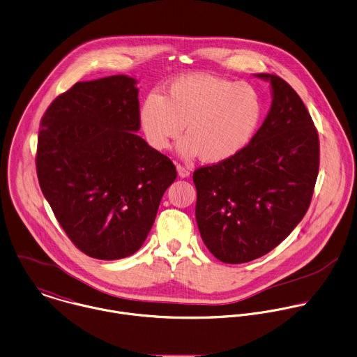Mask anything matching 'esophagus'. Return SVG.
<instances>
[{
    "mask_svg": "<svg viewBox=\"0 0 357 357\" xmlns=\"http://www.w3.org/2000/svg\"><path fill=\"white\" fill-rule=\"evenodd\" d=\"M176 171H178V174H179V176L181 178H188L189 175H190V171H189V168H186V167H183V165H176Z\"/></svg>",
    "mask_w": 357,
    "mask_h": 357,
    "instance_id": "obj_1",
    "label": "esophagus"
}]
</instances>
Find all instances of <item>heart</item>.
<instances>
[{
	"label": "heart",
	"instance_id": "obj_1",
	"mask_svg": "<svg viewBox=\"0 0 357 357\" xmlns=\"http://www.w3.org/2000/svg\"><path fill=\"white\" fill-rule=\"evenodd\" d=\"M263 109L261 96L252 84L195 73L171 82L165 97L150 93L139 116L155 150H167L186 125V137L178 147L181 155L200 154L217 164L234 158L252 142Z\"/></svg>",
	"mask_w": 357,
	"mask_h": 357
}]
</instances>
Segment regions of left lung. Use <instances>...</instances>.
Instances as JSON below:
<instances>
[{
    "label": "left lung",
    "instance_id": "left-lung-1",
    "mask_svg": "<svg viewBox=\"0 0 357 357\" xmlns=\"http://www.w3.org/2000/svg\"><path fill=\"white\" fill-rule=\"evenodd\" d=\"M257 76L273 86L263 125L238 155L193 172L202 239L228 264L267 255L295 229L320 167L319 132L299 94L277 75Z\"/></svg>",
    "mask_w": 357,
    "mask_h": 357
}]
</instances>
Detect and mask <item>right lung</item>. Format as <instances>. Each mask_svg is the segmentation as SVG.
Returning a JSON list of instances; mask_svg holds the SVG:
<instances>
[{
  "instance_id": "add662e5",
  "label": "right lung",
  "mask_w": 357,
  "mask_h": 357,
  "mask_svg": "<svg viewBox=\"0 0 357 357\" xmlns=\"http://www.w3.org/2000/svg\"><path fill=\"white\" fill-rule=\"evenodd\" d=\"M136 80L115 75L77 82L45 109L36 151L44 197L70 242L98 260H118L146 241L172 161L140 129Z\"/></svg>"
}]
</instances>
